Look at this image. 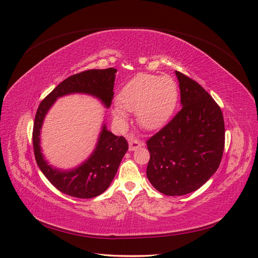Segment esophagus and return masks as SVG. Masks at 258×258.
Listing matches in <instances>:
<instances>
[{"mask_svg":"<svg viewBox=\"0 0 258 258\" xmlns=\"http://www.w3.org/2000/svg\"><path fill=\"white\" fill-rule=\"evenodd\" d=\"M142 146L141 142L137 139H133V138H130L128 139V150L130 151H135L137 150L138 148H140Z\"/></svg>","mask_w":258,"mask_h":258,"instance_id":"obj_1","label":"esophagus"}]
</instances>
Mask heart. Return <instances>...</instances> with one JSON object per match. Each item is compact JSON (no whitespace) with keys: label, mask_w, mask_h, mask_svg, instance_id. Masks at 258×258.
<instances>
[{"label":"heart","mask_w":258,"mask_h":258,"mask_svg":"<svg viewBox=\"0 0 258 258\" xmlns=\"http://www.w3.org/2000/svg\"><path fill=\"white\" fill-rule=\"evenodd\" d=\"M177 100V89L170 76L141 73L130 80L120 90L113 108L119 124L126 120L125 111L136 112V120L146 131L163 127L172 114Z\"/></svg>","instance_id":"heart-1"}]
</instances>
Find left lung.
I'll use <instances>...</instances> for the list:
<instances>
[{
	"label": "left lung",
	"mask_w": 258,
	"mask_h": 258,
	"mask_svg": "<svg viewBox=\"0 0 258 258\" xmlns=\"http://www.w3.org/2000/svg\"><path fill=\"white\" fill-rule=\"evenodd\" d=\"M180 109L148 141L147 176L166 196L196 191L219 168L224 150V120L219 105L201 85L175 71Z\"/></svg>",
	"instance_id": "obj_1"
}]
</instances>
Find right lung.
I'll list each match as a JSON object with an SVG mask.
<instances>
[{
  "label": "right lung",
  "instance_id": "obj_1",
  "mask_svg": "<svg viewBox=\"0 0 258 258\" xmlns=\"http://www.w3.org/2000/svg\"><path fill=\"white\" fill-rule=\"evenodd\" d=\"M116 72L114 68L93 69L71 75L54 88L37 109L33 130V146L37 165L51 184L64 195L91 199L103 194L116 175L128 145L125 138L113 135L107 130L106 123H104L97 146L83 164L70 170L55 168L44 159L40 147V133L44 118L57 99L73 93L92 95L100 100L105 107L109 108L113 97Z\"/></svg>",
  "mask_w": 258,
  "mask_h": 258
}]
</instances>
